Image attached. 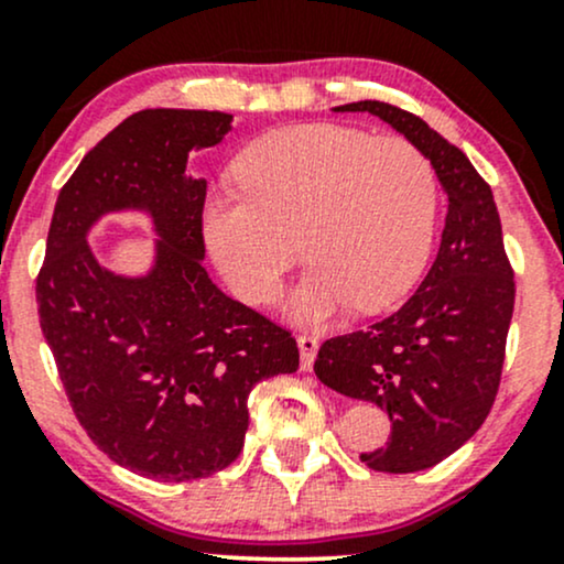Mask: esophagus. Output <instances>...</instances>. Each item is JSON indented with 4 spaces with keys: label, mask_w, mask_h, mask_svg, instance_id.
<instances>
[{
    "label": "esophagus",
    "mask_w": 564,
    "mask_h": 564,
    "mask_svg": "<svg viewBox=\"0 0 564 564\" xmlns=\"http://www.w3.org/2000/svg\"><path fill=\"white\" fill-rule=\"evenodd\" d=\"M296 345H300L302 371H310V368H313L315 355H318V339H315V336H300V339H296Z\"/></svg>",
    "instance_id": "esophagus-1"
}]
</instances>
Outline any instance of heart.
Masks as SVG:
<instances>
[{
	"label": "heart",
	"instance_id": "heart-1",
	"mask_svg": "<svg viewBox=\"0 0 564 564\" xmlns=\"http://www.w3.org/2000/svg\"><path fill=\"white\" fill-rule=\"evenodd\" d=\"M241 193L204 206V243L228 289L270 304L296 260L310 270L289 315L321 326L349 304L379 313L411 291L432 249L437 177L403 138L371 140L339 124H294L251 142L236 161Z\"/></svg>",
	"mask_w": 564,
	"mask_h": 564
}]
</instances>
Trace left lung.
I'll return each mask as SVG.
<instances>
[{
    "label": "left lung",
    "mask_w": 564,
    "mask_h": 564,
    "mask_svg": "<svg viewBox=\"0 0 564 564\" xmlns=\"http://www.w3.org/2000/svg\"><path fill=\"white\" fill-rule=\"evenodd\" d=\"M336 113H371L430 159L448 196L443 241L430 273L390 318L323 341L315 377L390 413L387 448L360 453L377 471H422L480 430L496 400L514 310V275L501 219L471 161L419 116L360 100Z\"/></svg>",
    "instance_id": "obj_1"
}]
</instances>
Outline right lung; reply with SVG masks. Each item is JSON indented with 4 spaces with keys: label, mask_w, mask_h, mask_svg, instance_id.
I'll use <instances>...</instances> for the list:
<instances>
[{
    "label": "right lung",
    "mask_w": 564,
    "mask_h": 564,
    "mask_svg": "<svg viewBox=\"0 0 564 564\" xmlns=\"http://www.w3.org/2000/svg\"><path fill=\"white\" fill-rule=\"evenodd\" d=\"M230 129V113L193 108L121 121L63 185L36 278L39 323L76 419L111 462L161 482L230 467L249 392L300 368L294 336L223 294L200 264L206 180L187 174V156ZM111 214L152 225L140 274L106 269L88 246Z\"/></svg>",
    "instance_id": "1"
}]
</instances>
